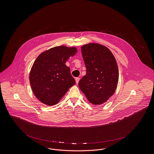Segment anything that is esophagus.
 I'll return each instance as SVG.
<instances>
[{
	"label": "esophagus",
	"mask_w": 154,
	"mask_h": 154,
	"mask_svg": "<svg viewBox=\"0 0 154 154\" xmlns=\"http://www.w3.org/2000/svg\"><path fill=\"white\" fill-rule=\"evenodd\" d=\"M79 80H80V78H76L75 79V81H76V84H78V82L79 81Z\"/></svg>",
	"instance_id": "obj_1"
}]
</instances>
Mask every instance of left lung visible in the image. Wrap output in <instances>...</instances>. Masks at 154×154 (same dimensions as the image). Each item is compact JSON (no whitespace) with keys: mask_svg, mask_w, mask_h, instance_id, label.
Instances as JSON below:
<instances>
[{"mask_svg":"<svg viewBox=\"0 0 154 154\" xmlns=\"http://www.w3.org/2000/svg\"><path fill=\"white\" fill-rule=\"evenodd\" d=\"M86 74L79 82V88L94 105L106 102L115 92L119 82V68L110 50L97 43L81 47Z\"/></svg>","mask_w":154,"mask_h":154,"instance_id":"obj_1","label":"left lung"}]
</instances>
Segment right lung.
Returning <instances> with one entry per match:
<instances>
[{"instance_id": "add662e5", "label": "right lung", "mask_w": 154, "mask_h": 154, "mask_svg": "<svg viewBox=\"0 0 154 154\" xmlns=\"http://www.w3.org/2000/svg\"><path fill=\"white\" fill-rule=\"evenodd\" d=\"M78 51L75 47L60 45L42 52L36 58L29 74L32 92L47 106L59 102L75 85L66 62Z\"/></svg>"}]
</instances>
